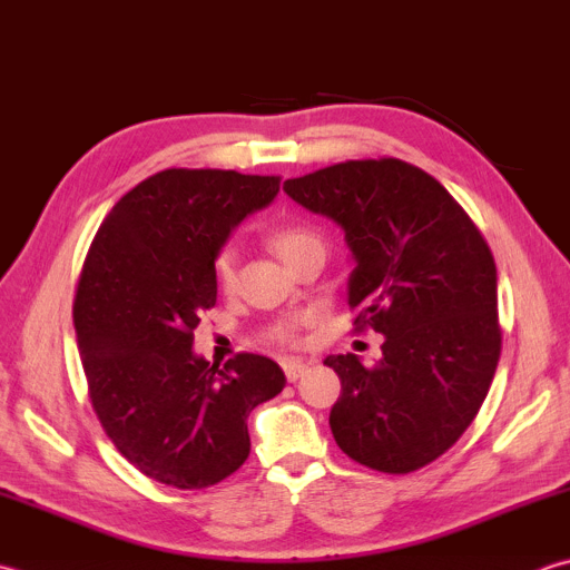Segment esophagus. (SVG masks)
I'll return each mask as SVG.
<instances>
[{"instance_id":"34e87169","label":"esophagus","mask_w":570,"mask_h":570,"mask_svg":"<svg viewBox=\"0 0 570 570\" xmlns=\"http://www.w3.org/2000/svg\"><path fill=\"white\" fill-rule=\"evenodd\" d=\"M282 365H284V373H286V381L288 383H296L298 377L306 373V367H308L304 361H298V358H288Z\"/></svg>"}]
</instances>
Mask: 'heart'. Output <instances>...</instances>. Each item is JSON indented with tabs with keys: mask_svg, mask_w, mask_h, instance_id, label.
I'll return each mask as SVG.
<instances>
[{
	"mask_svg": "<svg viewBox=\"0 0 570 570\" xmlns=\"http://www.w3.org/2000/svg\"><path fill=\"white\" fill-rule=\"evenodd\" d=\"M266 242H269V247L278 254V259H282L286 266L308 252H323L321 232L316 227L306 225V222H284V225H278L269 232ZM237 272H239V254L232 244H227V247H222L215 256V276L222 286V292H232L234 284H237ZM298 326L301 321L296 318L278 321L276 326L269 328V341L292 345L298 341Z\"/></svg>",
	"mask_w": 570,
	"mask_h": 570,
	"instance_id": "1",
	"label": "heart"
}]
</instances>
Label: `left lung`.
I'll list each match as a JSON object with an SVG mask.
<instances>
[{
	"label": "left lung",
	"mask_w": 570,
	"mask_h": 570,
	"mask_svg": "<svg viewBox=\"0 0 570 570\" xmlns=\"http://www.w3.org/2000/svg\"><path fill=\"white\" fill-rule=\"evenodd\" d=\"M336 222L355 259V328L385 336L383 358L328 355L338 448L371 470L407 474L472 425L501 353L497 264L470 215L432 175L397 158L348 160L284 183Z\"/></svg>",
	"instance_id": "8db88e82"
}]
</instances>
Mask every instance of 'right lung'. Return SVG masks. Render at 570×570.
Returning <instances> with one entry per match:
<instances>
[{
  "label": "right lung",
  "mask_w": 570,
  "mask_h": 570,
  "mask_svg": "<svg viewBox=\"0 0 570 570\" xmlns=\"http://www.w3.org/2000/svg\"><path fill=\"white\" fill-rule=\"evenodd\" d=\"M276 193L274 175L170 167L122 195L88 249L73 301L88 395L110 442L155 482L205 489L237 472L249 412L286 385L264 355L219 371L193 351L217 304V252Z\"/></svg>",
  "instance_id": "add662e5"
}]
</instances>
